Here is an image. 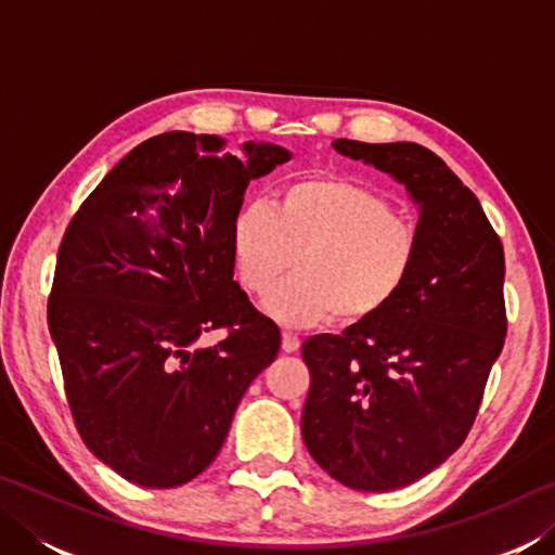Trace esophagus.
Instances as JSON below:
<instances>
[{
	"mask_svg": "<svg viewBox=\"0 0 555 555\" xmlns=\"http://www.w3.org/2000/svg\"><path fill=\"white\" fill-rule=\"evenodd\" d=\"M298 347H300V337L296 333H291V331L281 333V350H284V352H296Z\"/></svg>",
	"mask_w": 555,
	"mask_h": 555,
	"instance_id": "1",
	"label": "esophagus"
}]
</instances>
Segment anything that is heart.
<instances>
[{
  "label": "heart",
  "instance_id": "b5f03b06",
  "mask_svg": "<svg viewBox=\"0 0 555 555\" xmlns=\"http://www.w3.org/2000/svg\"><path fill=\"white\" fill-rule=\"evenodd\" d=\"M237 281L251 296L274 286L294 257V274L264 300L291 327L337 318L364 325L399 298L418 259V232L372 188L315 176L286 185L274 201L244 203L230 222Z\"/></svg>",
  "mask_w": 555,
  "mask_h": 555
}]
</instances>
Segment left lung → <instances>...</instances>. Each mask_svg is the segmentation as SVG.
I'll return each instance as SVG.
<instances>
[{"label": "left lung", "mask_w": 555, "mask_h": 555, "mask_svg": "<svg viewBox=\"0 0 555 555\" xmlns=\"http://www.w3.org/2000/svg\"><path fill=\"white\" fill-rule=\"evenodd\" d=\"M418 208V259L399 298L364 325L304 343L311 370L300 434L337 482L389 492L463 446L506 335L504 249L475 193L413 142L335 139Z\"/></svg>", "instance_id": "obj_1"}]
</instances>
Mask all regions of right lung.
Listing matches in <instances>:
<instances>
[{
    "label": "right lung",
    "mask_w": 555,
    "mask_h": 555,
    "mask_svg": "<svg viewBox=\"0 0 555 555\" xmlns=\"http://www.w3.org/2000/svg\"><path fill=\"white\" fill-rule=\"evenodd\" d=\"M166 131L121 158L63 234L49 300L65 397L82 440L125 480L191 482L237 403L274 362L279 325L234 281L230 222L249 181L288 149ZM218 326V346L199 337Z\"/></svg>",
    "instance_id": "obj_1"
}]
</instances>
